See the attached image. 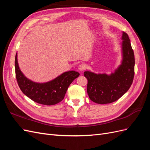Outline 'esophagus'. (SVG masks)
<instances>
[{"label":"esophagus","mask_w":150,"mask_h":150,"mask_svg":"<svg viewBox=\"0 0 150 150\" xmlns=\"http://www.w3.org/2000/svg\"><path fill=\"white\" fill-rule=\"evenodd\" d=\"M86 69V66L85 64H81L78 66V69L80 71H83Z\"/></svg>","instance_id":"obj_1"}]
</instances>
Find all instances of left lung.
Listing matches in <instances>:
<instances>
[{
    "label": "left lung",
    "instance_id": "obj_1",
    "mask_svg": "<svg viewBox=\"0 0 150 150\" xmlns=\"http://www.w3.org/2000/svg\"><path fill=\"white\" fill-rule=\"evenodd\" d=\"M121 64L110 75L85 71L88 79L87 92L92 101L108 104L117 101L133 83L134 75V55L128 35L122 32Z\"/></svg>",
    "mask_w": 150,
    "mask_h": 150
}]
</instances>
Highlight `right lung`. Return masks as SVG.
<instances>
[{
    "label": "right lung",
    "mask_w": 150,
    "mask_h": 150,
    "mask_svg": "<svg viewBox=\"0 0 150 150\" xmlns=\"http://www.w3.org/2000/svg\"><path fill=\"white\" fill-rule=\"evenodd\" d=\"M16 76L21 90L33 101L44 105H54L61 102L64 98L68 87L79 76L74 71L65 72L54 79L45 83H38L28 79L20 70L15 57Z\"/></svg>",
    "instance_id": "right-lung-1"
}]
</instances>
